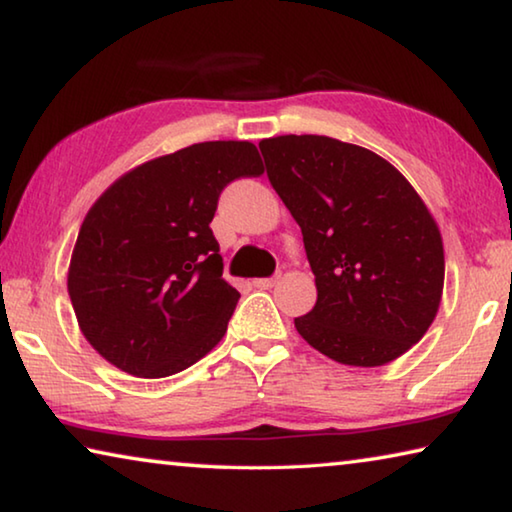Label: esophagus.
I'll return each mask as SVG.
<instances>
[{"label": "esophagus", "instance_id": "esophagus-1", "mask_svg": "<svg viewBox=\"0 0 512 512\" xmlns=\"http://www.w3.org/2000/svg\"><path fill=\"white\" fill-rule=\"evenodd\" d=\"M277 280H280V273H275L271 277H257V280H253V284L257 289H271Z\"/></svg>", "mask_w": 512, "mask_h": 512}]
</instances>
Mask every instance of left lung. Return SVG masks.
Masks as SVG:
<instances>
[{"instance_id": "8db88e82", "label": "left lung", "mask_w": 512, "mask_h": 512, "mask_svg": "<svg viewBox=\"0 0 512 512\" xmlns=\"http://www.w3.org/2000/svg\"><path fill=\"white\" fill-rule=\"evenodd\" d=\"M266 176L302 230L318 300L293 320L311 348L345 366L402 357L438 314L443 239L391 162L325 135L259 142Z\"/></svg>"}]
</instances>
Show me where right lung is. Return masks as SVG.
I'll list each match as a JSON object with an SVG mask.
<instances>
[{"mask_svg":"<svg viewBox=\"0 0 512 512\" xmlns=\"http://www.w3.org/2000/svg\"><path fill=\"white\" fill-rule=\"evenodd\" d=\"M264 173L250 142H201L144 162L90 207L67 291L85 339L128 375L160 379L223 339L239 291L210 223L232 180Z\"/></svg>","mask_w":512,"mask_h":512,"instance_id":"right-lung-1","label":"right lung"}]
</instances>
